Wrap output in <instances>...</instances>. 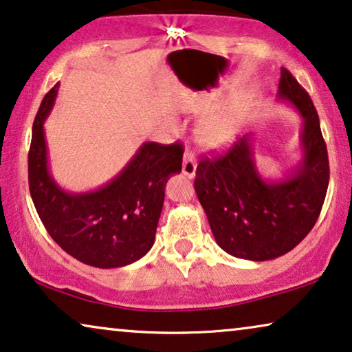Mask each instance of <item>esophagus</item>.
Returning a JSON list of instances; mask_svg holds the SVG:
<instances>
[{"label":"esophagus","mask_w":352,"mask_h":352,"mask_svg":"<svg viewBox=\"0 0 352 352\" xmlns=\"http://www.w3.org/2000/svg\"><path fill=\"white\" fill-rule=\"evenodd\" d=\"M182 172L188 178H192V177H195V174H196V160H195V155H192L190 150H186L185 155H183Z\"/></svg>","instance_id":"1"}]
</instances>
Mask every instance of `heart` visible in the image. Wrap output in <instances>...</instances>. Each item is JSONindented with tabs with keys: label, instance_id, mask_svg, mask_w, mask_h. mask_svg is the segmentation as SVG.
Returning <instances> with one entry per match:
<instances>
[{
	"label": "heart",
	"instance_id": "1",
	"mask_svg": "<svg viewBox=\"0 0 352 352\" xmlns=\"http://www.w3.org/2000/svg\"><path fill=\"white\" fill-rule=\"evenodd\" d=\"M252 111L245 96L237 97L225 110L207 116L197 127V140L207 150H225L239 137Z\"/></svg>",
	"mask_w": 352,
	"mask_h": 352
}]
</instances>
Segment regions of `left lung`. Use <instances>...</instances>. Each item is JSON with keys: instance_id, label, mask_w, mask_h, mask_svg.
<instances>
[{"instance_id": "8db88e82", "label": "left lung", "mask_w": 352, "mask_h": 352, "mask_svg": "<svg viewBox=\"0 0 352 352\" xmlns=\"http://www.w3.org/2000/svg\"><path fill=\"white\" fill-rule=\"evenodd\" d=\"M277 97L303 116V160L294 174L265 182L254 161L250 133L225 155L202 157L195 190L221 249L254 261L273 260L305 239L319 219L329 188V155L309 94L285 68Z\"/></svg>"}]
</instances>
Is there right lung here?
I'll list each match as a JSON object with an SVG mask.
<instances>
[{
    "label": "right lung",
    "mask_w": 352,
    "mask_h": 352,
    "mask_svg": "<svg viewBox=\"0 0 352 352\" xmlns=\"http://www.w3.org/2000/svg\"><path fill=\"white\" fill-rule=\"evenodd\" d=\"M57 89L58 84L44 96L33 122L28 151L33 204L52 239L73 258L103 270L131 265L155 242L166 182L182 172V143H143L105 186L79 195L63 191L49 174L43 129Z\"/></svg>",
    "instance_id": "obj_1"
}]
</instances>
